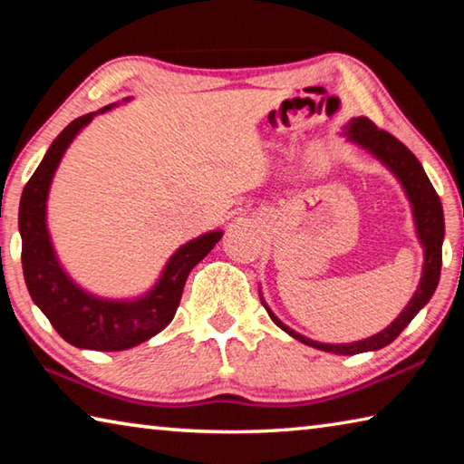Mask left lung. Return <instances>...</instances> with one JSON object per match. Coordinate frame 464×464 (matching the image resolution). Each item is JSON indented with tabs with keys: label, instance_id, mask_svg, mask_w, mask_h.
<instances>
[{
	"label": "left lung",
	"instance_id": "8db88e82",
	"mask_svg": "<svg viewBox=\"0 0 464 464\" xmlns=\"http://www.w3.org/2000/svg\"><path fill=\"white\" fill-rule=\"evenodd\" d=\"M345 137L352 143L366 149L368 153H372L382 166H387L392 176L401 182L407 198L411 202L413 210V223L415 233L423 247V270L421 280L418 285V290L411 296V301L407 303V307L399 313V317L392 321L389 327H384L382 332L374 334L366 340L352 342V343H321L313 342L309 337L296 334L295 329L282 324V321L274 315L268 304L264 303L266 311H268L270 319L280 329H285L288 335H293L295 340L311 345V348L332 352V354H360V352H372L381 350L384 345H389L395 337L403 332V329L411 324V319L418 315L421 307H426V303L434 295L440 280V268H442V241H444V213H442V202L436 194L434 186L423 171L421 163L418 161L410 149H407L401 140L389 135L387 130H381L374 122H371L366 116H358L352 119L345 127ZM262 296V295H260Z\"/></svg>",
	"mask_w": 464,
	"mask_h": 464
}]
</instances>
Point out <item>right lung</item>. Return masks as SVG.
I'll return each instance as SVG.
<instances>
[{"instance_id": "right-lung-1", "label": "right lung", "mask_w": 464, "mask_h": 464, "mask_svg": "<svg viewBox=\"0 0 464 464\" xmlns=\"http://www.w3.org/2000/svg\"><path fill=\"white\" fill-rule=\"evenodd\" d=\"M110 108H114V104L80 116L61 130L24 186L18 213L22 270L34 304L44 313L63 340L75 348L98 352L129 350L166 329L178 311L188 274L223 237V231H210L184 243L169 257L155 286L147 295L129 301H112L92 295L75 285L63 270L46 229V198L53 176L77 132L88 127L93 116L108 112Z\"/></svg>"}]
</instances>
